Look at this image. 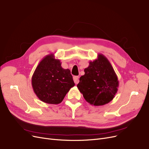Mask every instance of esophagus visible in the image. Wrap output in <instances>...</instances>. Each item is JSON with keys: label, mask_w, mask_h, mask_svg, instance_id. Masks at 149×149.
Listing matches in <instances>:
<instances>
[{"label": "esophagus", "mask_w": 149, "mask_h": 149, "mask_svg": "<svg viewBox=\"0 0 149 149\" xmlns=\"http://www.w3.org/2000/svg\"><path fill=\"white\" fill-rule=\"evenodd\" d=\"M79 76H74L73 77V79H74V81L75 82V84H78L79 82Z\"/></svg>", "instance_id": "esophagus-1"}]
</instances>
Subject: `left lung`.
Masks as SVG:
<instances>
[{"label":"left lung","instance_id":"1","mask_svg":"<svg viewBox=\"0 0 149 149\" xmlns=\"http://www.w3.org/2000/svg\"><path fill=\"white\" fill-rule=\"evenodd\" d=\"M85 75L80 78L77 88L87 102L94 106L108 103L114 97L119 86L118 76L107 58L99 54L89 61Z\"/></svg>","mask_w":149,"mask_h":149}]
</instances>
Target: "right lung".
Listing matches in <instances>:
<instances>
[{"label": "right lung", "instance_id": "right-lung-1", "mask_svg": "<svg viewBox=\"0 0 149 149\" xmlns=\"http://www.w3.org/2000/svg\"><path fill=\"white\" fill-rule=\"evenodd\" d=\"M61 64L60 60L50 54L41 60L32 75L34 93L44 103L59 104L75 85L70 70L63 69Z\"/></svg>", "mask_w": 149, "mask_h": 149}]
</instances>
